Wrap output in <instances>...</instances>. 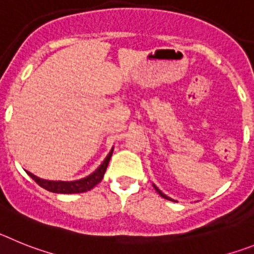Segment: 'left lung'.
Here are the masks:
<instances>
[{
  "label": "left lung",
  "mask_w": 254,
  "mask_h": 254,
  "mask_svg": "<svg viewBox=\"0 0 254 254\" xmlns=\"http://www.w3.org/2000/svg\"><path fill=\"white\" fill-rule=\"evenodd\" d=\"M153 188H154V189H156V191H157V193H158V194H160V195H161V197H162V198H165V199H169V200H173V202H176V200H174V199H173V198H170V197H167L166 194H164V193H162V191H161V190H160V189H158V188H157V187H156V185H154V184H153Z\"/></svg>",
  "instance_id": "8db88e82"
}]
</instances>
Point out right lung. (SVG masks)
<instances>
[{"label": "right lung", "instance_id": "right-lung-1", "mask_svg": "<svg viewBox=\"0 0 254 254\" xmlns=\"http://www.w3.org/2000/svg\"><path fill=\"white\" fill-rule=\"evenodd\" d=\"M112 152L114 148L110 151V153L107 154V157L103 160L102 164L100 165V167L92 173L90 175H88L87 178H83L80 180H74V182H55V180H45L41 179L38 176L33 175L32 173H28V175L34 180L39 187L45 188L46 190L52 191V193H61V194H74V193H83V191L90 190L92 188H94L101 180L103 179V175L106 173V169L109 166L110 158L112 156Z\"/></svg>", "mask_w": 254, "mask_h": 254}]
</instances>
